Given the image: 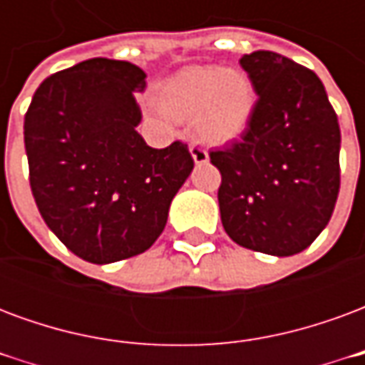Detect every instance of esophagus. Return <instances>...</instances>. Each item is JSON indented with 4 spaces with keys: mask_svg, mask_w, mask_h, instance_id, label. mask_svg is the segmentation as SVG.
<instances>
[{
    "mask_svg": "<svg viewBox=\"0 0 365 365\" xmlns=\"http://www.w3.org/2000/svg\"><path fill=\"white\" fill-rule=\"evenodd\" d=\"M190 152H191V158H193L195 164H207V162H209V152H207L203 146H199V144H191Z\"/></svg>",
    "mask_w": 365,
    "mask_h": 365,
    "instance_id": "obj_1",
    "label": "esophagus"
}]
</instances>
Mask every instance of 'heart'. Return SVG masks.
Masks as SVG:
<instances>
[{
	"label": "heart",
	"mask_w": 365,
	"mask_h": 365,
	"mask_svg": "<svg viewBox=\"0 0 365 365\" xmlns=\"http://www.w3.org/2000/svg\"><path fill=\"white\" fill-rule=\"evenodd\" d=\"M160 109L178 119L197 115V128L209 143L237 138L252 117L254 90L242 72L221 66H187L158 90Z\"/></svg>",
	"instance_id": "obj_1"
}]
</instances>
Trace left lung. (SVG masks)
I'll return each mask as SVG.
<instances>
[{"instance_id": "1", "label": "left lung", "mask_w": 365, "mask_h": 365, "mask_svg": "<svg viewBox=\"0 0 365 365\" xmlns=\"http://www.w3.org/2000/svg\"><path fill=\"white\" fill-rule=\"evenodd\" d=\"M256 105L238 143L213 150L222 227L237 245L293 256L329 225L340 190V127L313 70L277 52L240 58Z\"/></svg>"}]
</instances>
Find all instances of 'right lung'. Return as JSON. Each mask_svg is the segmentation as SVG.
<instances>
[{"mask_svg": "<svg viewBox=\"0 0 365 365\" xmlns=\"http://www.w3.org/2000/svg\"><path fill=\"white\" fill-rule=\"evenodd\" d=\"M146 74L91 58L48 76L25 115L29 182L48 229L70 252L111 264L148 250L193 170L187 144L150 148L136 133Z\"/></svg>", "mask_w": 365, "mask_h": 365, "instance_id": "obj_1", "label": "right lung"}]
</instances>
